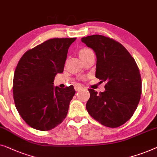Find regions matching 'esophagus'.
<instances>
[{"mask_svg": "<svg viewBox=\"0 0 157 157\" xmlns=\"http://www.w3.org/2000/svg\"><path fill=\"white\" fill-rule=\"evenodd\" d=\"M74 87H75V90H76L77 92L79 91V90L82 89V85H80V84H75V85H74Z\"/></svg>", "mask_w": 157, "mask_h": 157, "instance_id": "esophagus-1", "label": "esophagus"}]
</instances>
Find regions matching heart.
Here are the masks:
<instances>
[{
    "instance_id": "1",
    "label": "heart",
    "mask_w": 157,
    "mask_h": 157,
    "mask_svg": "<svg viewBox=\"0 0 157 157\" xmlns=\"http://www.w3.org/2000/svg\"><path fill=\"white\" fill-rule=\"evenodd\" d=\"M90 51H92V50L89 49V48H83V49L80 50L79 55V56H82V55H85V54L88 53V52H90Z\"/></svg>"
}]
</instances>
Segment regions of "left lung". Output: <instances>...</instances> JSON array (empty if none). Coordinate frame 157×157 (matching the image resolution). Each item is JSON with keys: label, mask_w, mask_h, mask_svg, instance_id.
Masks as SVG:
<instances>
[{"label": "left lung", "mask_w": 157, "mask_h": 157, "mask_svg": "<svg viewBox=\"0 0 157 157\" xmlns=\"http://www.w3.org/2000/svg\"><path fill=\"white\" fill-rule=\"evenodd\" d=\"M97 56V78L105 82V91L89 89L86 104L90 115L101 124L115 128L133 115L142 94V79L135 60L117 41L100 35L82 37Z\"/></svg>", "instance_id": "1"}]
</instances>
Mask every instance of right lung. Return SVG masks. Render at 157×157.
Returning a JSON list of instances; mask_svg holds the SVG:
<instances>
[{
  "label": "right lung",
  "instance_id": "obj_1",
  "mask_svg": "<svg viewBox=\"0 0 157 157\" xmlns=\"http://www.w3.org/2000/svg\"><path fill=\"white\" fill-rule=\"evenodd\" d=\"M76 40L53 38L25 52L17 63L13 78L15 107L30 127L48 131L67 116L75 94L73 86L54 87L55 77L63 72L70 45Z\"/></svg>",
  "mask_w": 157,
  "mask_h": 157
}]
</instances>
